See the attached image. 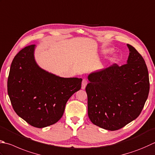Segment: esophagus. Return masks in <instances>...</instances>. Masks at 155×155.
<instances>
[{
    "label": "esophagus",
    "mask_w": 155,
    "mask_h": 155,
    "mask_svg": "<svg viewBox=\"0 0 155 155\" xmlns=\"http://www.w3.org/2000/svg\"><path fill=\"white\" fill-rule=\"evenodd\" d=\"M87 84V81L86 80V79H84L82 80V82H81V89L83 90L85 89Z\"/></svg>",
    "instance_id": "1"
}]
</instances>
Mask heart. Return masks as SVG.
Listing matches in <instances>:
<instances>
[{
  "mask_svg": "<svg viewBox=\"0 0 155 155\" xmlns=\"http://www.w3.org/2000/svg\"><path fill=\"white\" fill-rule=\"evenodd\" d=\"M110 50H104L103 52H109Z\"/></svg>",
  "mask_w": 155,
  "mask_h": 155,
  "instance_id": "obj_1",
  "label": "heart"
}]
</instances>
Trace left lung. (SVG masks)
Wrapping results in <instances>:
<instances>
[{"label": "left lung", "mask_w": 155, "mask_h": 155, "mask_svg": "<svg viewBox=\"0 0 155 155\" xmlns=\"http://www.w3.org/2000/svg\"><path fill=\"white\" fill-rule=\"evenodd\" d=\"M127 63L90 74L86 91L87 114L104 130L121 129L140 114L150 90L149 76L141 54L130 45Z\"/></svg>", "instance_id": "1"}]
</instances>
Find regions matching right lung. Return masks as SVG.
I'll use <instances>...</instances> for the list:
<instances>
[{
    "label": "right lung",
    "mask_w": 155,
    "mask_h": 155,
    "mask_svg": "<svg viewBox=\"0 0 155 155\" xmlns=\"http://www.w3.org/2000/svg\"><path fill=\"white\" fill-rule=\"evenodd\" d=\"M35 48L26 46L14 57L7 91L15 112L32 126L42 128L62 117L69 98L81 89L82 79L61 78L40 68Z\"/></svg>",
    "instance_id": "right-lung-1"
}]
</instances>
